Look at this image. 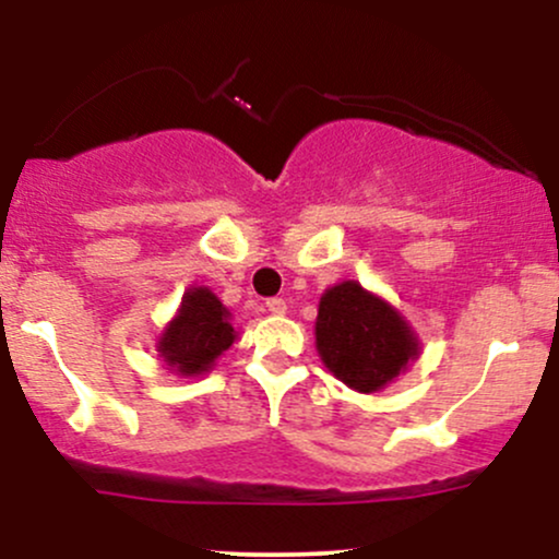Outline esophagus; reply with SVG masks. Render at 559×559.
<instances>
[{"label": "esophagus", "mask_w": 559, "mask_h": 559, "mask_svg": "<svg viewBox=\"0 0 559 559\" xmlns=\"http://www.w3.org/2000/svg\"><path fill=\"white\" fill-rule=\"evenodd\" d=\"M265 307H267V312H273V316H284V312H286V299L271 297V299L265 301Z\"/></svg>", "instance_id": "34e87169"}]
</instances>
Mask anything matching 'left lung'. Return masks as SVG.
<instances>
[{
  "instance_id": "left-lung-1",
  "label": "left lung",
  "mask_w": 559,
  "mask_h": 559,
  "mask_svg": "<svg viewBox=\"0 0 559 559\" xmlns=\"http://www.w3.org/2000/svg\"><path fill=\"white\" fill-rule=\"evenodd\" d=\"M316 338L325 368L362 394L386 386L418 357V338L407 323L355 281L323 294Z\"/></svg>"
}]
</instances>
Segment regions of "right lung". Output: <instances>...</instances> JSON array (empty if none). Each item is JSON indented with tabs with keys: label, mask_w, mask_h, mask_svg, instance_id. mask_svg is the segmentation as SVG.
I'll use <instances>...</instances> for the list:
<instances>
[{
	"label": "right lung",
	"mask_w": 559,
	"mask_h": 559,
	"mask_svg": "<svg viewBox=\"0 0 559 559\" xmlns=\"http://www.w3.org/2000/svg\"><path fill=\"white\" fill-rule=\"evenodd\" d=\"M236 331L228 310L210 288H191L181 312L159 338V355L181 376H199L234 344Z\"/></svg>",
	"instance_id": "add662e5"
}]
</instances>
